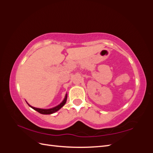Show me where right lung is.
Masks as SVG:
<instances>
[{
    "instance_id": "right-lung-1",
    "label": "right lung",
    "mask_w": 153,
    "mask_h": 153,
    "mask_svg": "<svg viewBox=\"0 0 153 153\" xmlns=\"http://www.w3.org/2000/svg\"><path fill=\"white\" fill-rule=\"evenodd\" d=\"M66 100H67V94H66L65 98H64V100L62 101V103H60L59 105L55 106L53 108H49V109H43V108H35L33 107V106H30L28 103L27 102V103L28 104V105L31 107L32 108H33L34 110H36L37 112H38L39 113L41 114H52L53 113L56 112L57 111H58L59 109H61L62 106L65 105V103H66Z\"/></svg>"
}]
</instances>
